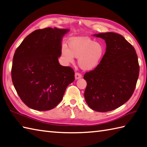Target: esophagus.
Returning <instances> with one entry per match:
<instances>
[{
  "label": "esophagus",
  "instance_id": "obj_1",
  "mask_svg": "<svg viewBox=\"0 0 147 147\" xmlns=\"http://www.w3.org/2000/svg\"><path fill=\"white\" fill-rule=\"evenodd\" d=\"M82 77V74L79 73V72H76L75 74V78H76V79H79L80 78Z\"/></svg>",
  "mask_w": 147,
  "mask_h": 147
}]
</instances>
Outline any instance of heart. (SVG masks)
<instances>
[{
  "label": "heart",
  "mask_w": 147,
  "mask_h": 147,
  "mask_svg": "<svg viewBox=\"0 0 147 147\" xmlns=\"http://www.w3.org/2000/svg\"><path fill=\"white\" fill-rule=\"evenodd\" d=\"M68 49L61 48V57L65 62L72 63L74 57L78 58L80 67L85 70L96 68L102 60L104 54L103 45L87 37L71 39L68 43Z\"/></svg>",
  "instance_id": "1"
}]
</instances>
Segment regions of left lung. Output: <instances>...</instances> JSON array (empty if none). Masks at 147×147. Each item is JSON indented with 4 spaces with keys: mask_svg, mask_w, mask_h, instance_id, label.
<instances>
[{
    "mask_svg": "<svg viewBox=\"0 0 147 147\" xmlns=\"http://www.w3.org/2000/svg\"><path fill=\"white\" fill-rule=\"evenodd\" d=\"M106 41L100 63L84 76V97L88 106L98 112L115 109L128 101L135 89L140 66L134 47L115 32L95 34Z\"/></svg>",
    "mask_w": 147,
    "mask_h": 147,
    "instance_id": "8db88e82",
    "label": "left lung"
}]
</instances>
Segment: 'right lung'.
<instances>
[{
    "label": "right lung",
    "mask_w": 147,
    "mask_h": 147,
    "mask_svg": "<svg viewBox=\"0 0 147 147\" xmlns=\"http://www.w3.org/2000/svg\"><path fill=\"white\" fill-rule=\"evenodd\" d=\"M68 29H37L16 49L11 69L12 83L26 105L48 111L63 98L67 86L75 80L72 68L58 62L61 39Z\"/></svg>",
    "instance_id": "obj_1"
}]
</instances>
